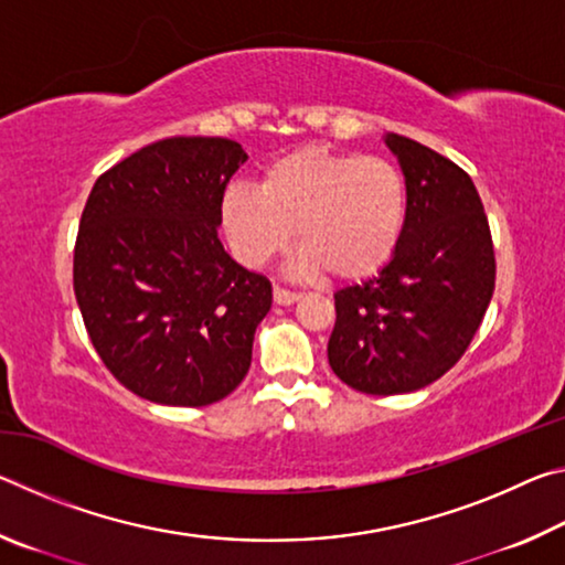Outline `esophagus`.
Wrapping results in <instances>:
<instances>
[{
  "mask_svg": "<svg viewBox=\"0 0 565 565\" xmlns=\"http://www.w3.org/2000/svg\"><path fill=\"white\" fill-rule=\"evenodd\" d=\"M274 301L279 306H291L294 301H299V294L289 291V289H281V286H274Z\"/></svg>",
  "mask_w": 565,
  "mask_h": 565,
  "instance_id": "obj_1",
  "label": "esophagus"
}]
</instances>
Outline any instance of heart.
<instances>
[{
    "label": "heart",
    "instance_id": "b5f03b06",
    "mask_svg": "<svg viewBox=\"0 0 565 565\" xmlns=\"http://www.w3.org/2000/svg\"><path fill=\"white\" fill-rule=\"evenodd\" d=\"M406 181L381 157L306 145L276 157L259 189H226L222 216L238 259L264 266L291 238L294 269L359 281L391 262L406 226Z\"/></svg>",
    "mask_w": 565,
    "mask_h": 565
}]
</instances>
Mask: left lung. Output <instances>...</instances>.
Returning <instances> with one entry per match:
<instances>
[{
  "mask_svg": "<svg viewBox=\"0 0 565 565\" xmlns=\"http://www.w3.org/2000/svg\"><path fill=\"white\" fill-rule=\"evenodd\" d=\"M406 179V226L374 279L333 294L329 363L374 396L441 379L473 341L495 286L489 218L471 177L418 141L386 134Z\"/></svg>",
  "mask_w": 565,
  "mask_h": 565,
  "instance_id": "1",
  "label": "left lung"
}]
</instances>
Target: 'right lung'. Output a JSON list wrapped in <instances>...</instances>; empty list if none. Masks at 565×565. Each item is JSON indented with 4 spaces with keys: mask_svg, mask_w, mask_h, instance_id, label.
Here are the masks:
<instances>
[{
    "mask_svg": "<svg viewBox=\"0 0 565 565\" xmlns=\"http://www.w3.org/2000/svg\"><path fill=\"white\" fill-rule=\"evenodd\" d=\"M246 161L224 137H171L97 179L74 246V294L111 376L164 406H206L242 384L271 284L218 242L228 179Z\"/></svg>",
    "mask_w": 565,
    "mask_h": 565,
    "instance_id": "add662e5",
    "label": "right lung"
}]
</instances>
